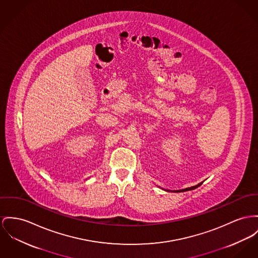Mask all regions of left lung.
I'll return each instance as SVG.
<instances>
[{
	"label": "left lung",
	"mask_w": 258,
	"mask_h": 258,
	"mask_svg": "<svg viewBox=\"0 0 258 258\" xmlns=\"http://www.w3.org/2000/svg\"><path fill=\"white\" fill-rule=\"evenodd\" d=\"M202 185V183H200V184H198V185H196V186H191V187H189V188H186V189H174V190H170V189H164V190H166V191H173V192H183V191H187V190H190V189H195L196 188H198L199 186H201ZM160 188V187H159Z\"/></svg>",
	"instance_id": "8db88e82"
}]
</instances>
